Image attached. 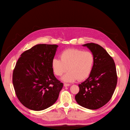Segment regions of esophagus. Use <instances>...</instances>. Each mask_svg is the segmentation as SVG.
<instances>
[{"instance_id": "obj_1", "label": "esophagus", "mask_w": 130, "mask_h": 130, "mask_svg": "<svg viewBox=\"0 0 130 130\" xmlns=\"http://www.w3.org/2000/svg\"><path fill=\"white\" fill-rule=\"evenodd\" d=\"M63 85H64V87H69L70 85L69 84H67V83H64V84H63Z\"/></svg>"}]
</instances>
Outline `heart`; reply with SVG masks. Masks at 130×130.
I'll use <instances>...</instances> for the list:
<instances>
[{
  "mask_svg": "<svg viewBox=\"0 0 130 130\" xmlns=\"http://www.w3.org/2000/svg\"><path fill=\"white\" fill-rule=\"evenodd\" d=\"M60 60L54 58L51 61L53 73L56 76H61L64 82L71 83L79 79L83 80L90 75L94 64V57L90 51H83L78 49H68L60 55Z\"/></svg>",
  "mask_w": 130,
  "mask_h": 130,
  "instance_id": "1",
  "label": "heart"
}]
</instances>
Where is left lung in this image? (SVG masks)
I'll use <instances>...</instances> for the list:
<instances>
[{
  "instance_id": "8db88e82",
  "label": "left lung",
  "mask_w": 130,
  "mask_h": 130,
  "mask_svg": "<svg viewBox=\"0 0 130 130\" xmlns=\"http://www.w3.org/2000/svg\"><path fill=\"white\" fill-rule=\"evenodd\" d=\"M82 46L92 52L94 64L89 77L79 85V92L75 98L80 106L96 109L112 98L117 82L116 69L113 59L102 46L94 43Z\"/></svg>"
}]
</instances>
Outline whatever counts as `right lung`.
<instances>
[{
  "label": "right lung",
  "instance_id": "obj_1",
  "mask_svg": "<svg viewBox=\"0 0 130 130\" xmlns=\"http://www.w3.org/2000/svg\"><path fill=\"white\" fill-rule=\"evenodd\" d=\"M58 45L38 44L24 51L16 63L13 84L16 95L24 106L42 111L53 105L63 84L51 68Z\"/></svg>",
  "mask_w": 130,
  "mask_h": 130
}]
</instances>
